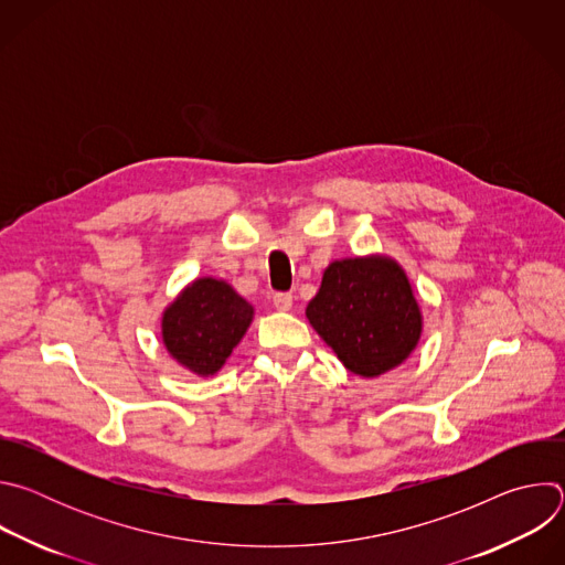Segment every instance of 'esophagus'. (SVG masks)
Wrapping results in <instances>:
<instances>
[{"mask_svg": "<svg viewBox=\"0 0 565 565\" xmlns=\"http://www.w3.org/2000/svg\"><path fill=\"white\" fill-rule=\"evenodd\" d=\"M273 303L277 310H290L292 308V295L290 292H275Z\"/></svg>", "mask_w": 565, "mask_h": 565, "instance_id": "obj_1", "label": "esophagus"}]
</instances>
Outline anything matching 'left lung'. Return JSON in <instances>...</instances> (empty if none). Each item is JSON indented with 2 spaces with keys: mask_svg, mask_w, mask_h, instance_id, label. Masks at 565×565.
Listing matches in <instances>:
<instances>
[{
  "mask_svg": "<svg viewBox=\"0 0 565 565\" xmlns=\"http://www.w3.org/2000/svg\"><path fill=\"white\" fill-rule=\"evenodd\" d=\"M306 317L340 362L362 377H377L405 362L423 333L412 284L386 257L333 262Z\"/></svg>",
  "mask_w": 565,
  "mask_h": 565,
  "instance_id": "obj_1",
  "label": "left lung"
}]
</instances>
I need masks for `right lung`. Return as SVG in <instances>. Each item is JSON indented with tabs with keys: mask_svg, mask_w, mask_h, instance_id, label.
I'll use <instances>...</instances> for the list:
<instances>
[{
	"mask_svg": "<svg viewBox=\"0 0 565 565\" xmlns=\"http://www.w3.org/2000/svg\"><path fill=\"white\" fill-rule=\"evenodd\" d=\"M253 306L225 281L205 277L190 284L163 315L170 355L196 375L216 373L246 335Z\"/></svg>",
	"mask_w": 565,
	"mask_h": 565,
	"instance_id": "1",
	"label": "right lung"
}]
</instances>
